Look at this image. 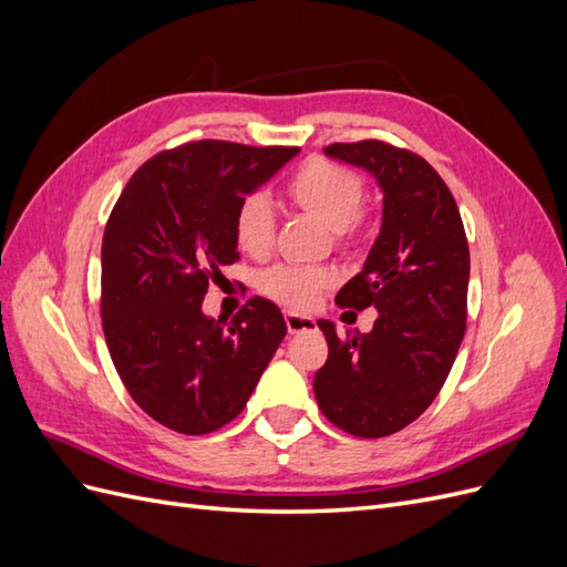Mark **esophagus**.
Wrapping results in <instances>:
<instances>
[{
    "instance_id": "esophagus-1",
    "label": "esophagus",
    "mask_w": 567,
    "mask_h": 567,
    "mask_svg": "<svg viewBox=\"0 0 567 567\" xmlns=\"http://www.w3.org/2000/svg\"><path fill=\"white\" fill-rule=\"evenodd\" d=\"M286 326H288V333L310 331V329H315V319L298 315V312H286Z\"/></svg>"
}]
</instances>
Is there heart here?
<instances>
[{
  "instance_id": "obj_1",
  "label": "heart",
  "mask_w": 567,
  "mask_h": 567,
  "mask_svg": "<svg viewBox=\"0 0 567 567\" xmlns=\"http://www.w3.org/2000/svg\"><path fill=\"white\" fill-rule=\"evenodd\" d=\"M364 182L352 169L338 163L312 158L298 167L286 184V198L293 208L312 215L329 227L340 244L352 238L364 205ZM236 246L246 255L262 257L274 238V210L262 194H250L238 203L234 215ZM333 271L326 267L277 265L260 277V288L274 300L307 310L333 284Z\"/></svg>"
}]
</instances>
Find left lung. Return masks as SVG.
<instances>
[{"mask_svg":"<svg viewBox=\"0 0 567 567\" xmlns=\"http://www.w3.org/2000/svg\"><path fill=\"white\" fill-rule=\"evenodd\" d=\"M326 156L362 167L383 194L381 231L336 305L379 319L340 340L319 319L329 359L315 375L323 416L357 437H385L416 421L447 381L466 333L471 255L447 184L421 156L383 142L331 144Z\"/></svg>","mask_w":567,"mask_h":567,"instance_id":"1","label":"left lung"}]
</instances>
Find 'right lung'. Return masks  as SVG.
<instances>
[{"label": "right lung", "instance_id": "right-lung-1", "mask_svg": "<svg viewBox=\"0 0 567 567\" xmlns=\"http://www.w3.org/2000/svg\"><path fill=\"white\" fill-rule=\"evenodd\" d=\"M298 153L186 144L146 161L115 203L101 244L104 336L132 400L169 431L205 435L236 419L281 346L271 300L250 298L227 323L203 298L238 260V203Z\"/></svg>", "mask_w": 567, "mask_h": 567}]
</instances>
